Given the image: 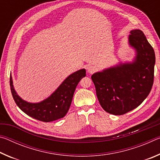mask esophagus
<instances>
[{
	"mask_svg": "<svg viewBox=\"0 0 160 160\" xmlns=\"http://www.w3.org/2000/svg\"><path fill=\"white\" fill-rule=\"evenodd\" d=\"M97 70L96 67L94 66H88V67H87V70H88V72H89V73H93V72L95 71V70Z\"/></svg>",
	"mask_w": 160,
	"mask_h": 160,
	"instance_id": "obj_1",
	"label": "esophagus"
}]
</instances>
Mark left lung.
Instances as JSON below:
<instances>
[{
    "label": "left lung",
    "instance_id": "1",
    "mask_svg": "<svg viewBox=\"0 0 160 160\" xmlns=\"http://www.w3.org/2000/svg\"><path fill=\"white\" fill-rule=\"evenodd\" d=\"M128 44L135 51L131 61L94 72L92 80L102 107L113 115H122L135 109L147 98L152 87L155 54L140 29H132Z\"/></svg>",
    "mask_w": 160,
    "mask_h": 160
}]
</instances>
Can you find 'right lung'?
<instances>
[{
	"label": "right lung",
	"instance_id": "add662e5",
	"mask_svg": "<svg viewBox=\"0 0 160 160\" xmlns=\"http://www.w3.org/2000/svg\"><path fill=\"white\" fill-rule=\"evenodd\" d=\"M86 75L85 68L78 70L69 75L53 92L39 102H27L15 91L12 75L10 84L12 97L18 107L26 114L37 120L50 122L64 117L71 104L72 97L78 82Z\"/></svg>",
	"mask_w": 160,
	"mask_h": 160
}]
</instances>
